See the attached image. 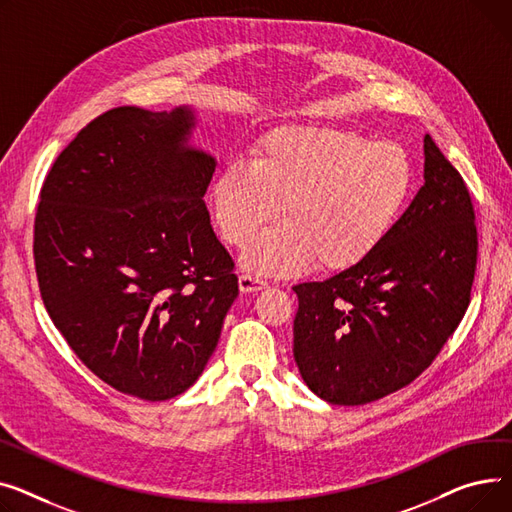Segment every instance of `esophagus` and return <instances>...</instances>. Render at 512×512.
Returning <instances> with one entry per match:
<instances>
[{"label":"esophagus","mask_w":512,"mask_h":512,"mask_svg":"<svg viewBox=\"0 0 512 512\" xmlns=\"http://www.w3.org/2000/svg\"><path fill=\"white\" fill-rule=\"evenodd\" d=\"M266 287H268V283L260 277H254V275H248V273L239 277V289H242L244 293H254V291H260V289H266Z\"/></svg>","instance_id":"34e87169"}]
</instances>
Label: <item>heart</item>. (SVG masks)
Returning <instances> with one entry per match:
<instances>
[{
  "mask_svg": "<svg viewBox=\"0 0 512 512\" xmlns=\"http://www.w3.org/2000/svg\"><path fill=\"white\" fill-rule=\"evenodd\" d=\"M413 190V167L393 142L349 130L291 126L262 138L252 163H229L210 204L221 237L244 248L283 206L285 223L262 233L244 262L273 275L314 260L341 273L364 262L395 229Z\"/></svg>",
  "mask_w": 512,
  "mask_h": 512,
  "instance_id": "obj_1",
  "label": "heart"
}]
</instances>
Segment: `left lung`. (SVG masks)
I'll list each match as a JSON object with an SVG mask.
<instances>
[{"label":"left lung","instance_id":"obj_1","mask_svg":"<svg viewBox=\"0 0 512 512\" xmlns=\"http://www.w3.org/2000/svg\"><path fill=\"white\" fill-rule=\"evenodd\" d=\"M424 177L384 242L357 266L295 285L293 357L312 393L364 405L411 384L455 333L477 264V227L461 173L424 138Z\"/></svg>","mask_w":512,"mask_h":512}]
</instances>
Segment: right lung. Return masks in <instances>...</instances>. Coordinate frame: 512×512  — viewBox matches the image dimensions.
Instances as JSON below:
<instances>
[{"instance_id": "add662e5", "label": "right lung", "mask_w": 512, "mask_h": 512, "mask_svg": "<svg viewBox=\"0 0 512 512\" xmlns=\"http://www.w3.org/2000/svg\"><path fill=\"white\" fill-rule=\"evenodd\" d=\"M190 109L115 107L49 169L35 217L43 304L80 362L124 395L167 401L198 380L239 293L204 204L215 159Z\"/></svg>"}]
</instances>
